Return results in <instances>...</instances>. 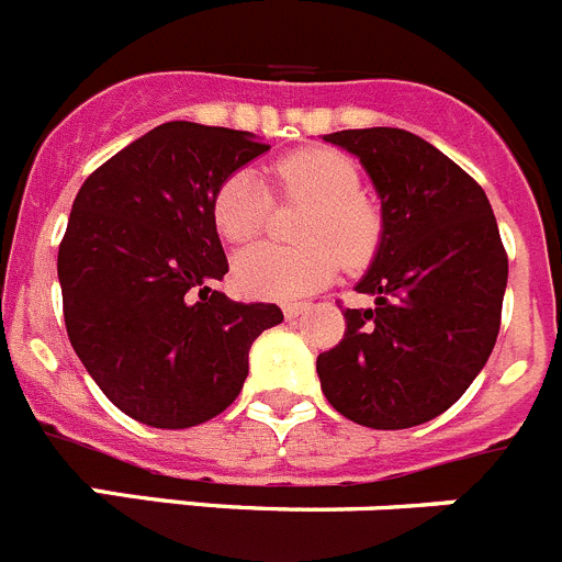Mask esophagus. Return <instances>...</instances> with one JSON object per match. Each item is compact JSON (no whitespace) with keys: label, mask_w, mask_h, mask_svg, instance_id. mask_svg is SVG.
Returning <instances> with one entry per match:
<instances>
[{"label":"esophagus","mask_w":562,"mask_h":562,"mask_svg":"<svg viewBox=\"0 0 562 562\" xmlns=\"http://www.w3.org/2000/svg\"><path fill=\"white\" fill-rule=\"evenodd\" d=\"M282 313H285V318L291 322V318H296L300 313H305V305H296V302H288L285 307H282Z\"/></svg>","instance_id":"1"}]
</instances>
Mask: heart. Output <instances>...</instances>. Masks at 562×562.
I'll list each match as a JSON object with an SVG mask.
<instances>
[{
  "label": "heart",
  "instance_id": "obj_1",
  "mask_svg": "<svg viewBox=\"0 0 562 562\" xmlns=\"http://www.w3.org/2000/svg\"><path fill=\"white\" fill-rule=\"evenodd\" d=\"M280 199L307 204L300 249L255 246L235 257L232 282L251 300H302L336 277L338 260L358 269L381 244V212L361 190L356 161L336 148H302L274 168ZM271 193L251 170H235L212 195V221L229 244H249L266 229Z\"/></svg>",
  "mask_w": 562,
  "mask_h": 562
}]
</instances>
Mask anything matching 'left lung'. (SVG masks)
<instances>
[{
    "label": "left lung",
    "instance_id": "8db88e82",
    "mask_svg": "<svg viewBox=\"0 0 562 562\" xmlns=\"http://www.w3.org/2000/svg\"><path fill=\"white\" fill-rule=\"evenodd\" d=\"M361 159L383 232L358 282L375 307L344 311L341 341L316 358L330 406L367 428H412L448 412L482 372L507 288L493 206L431 143L403 128L327 134Z\"/></svg>",
    "mask_w": 562,
    "mask_h": 562
}]
</instances>
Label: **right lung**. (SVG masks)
Wrapping results in <instances>:
<instances>
[{
    "label": "right lung",
    "instance_id": "right-lung-1",
    "mask_svg": "<svg viewBox=\"0 0 562 562\" xmlns=\"http://www.w3.org/2000/svg\"><path fill=\"white\" fill-rule=\"evenodd\" d=\"M249 131L165 123L100 165L58 249L69 341L120 412L190 428L224 412L282 311L215 291L229 271L212 195L266 154Z\"/></svg>",
    "mask_w": 562,
    "mask_h": 562
}]
</instances>
